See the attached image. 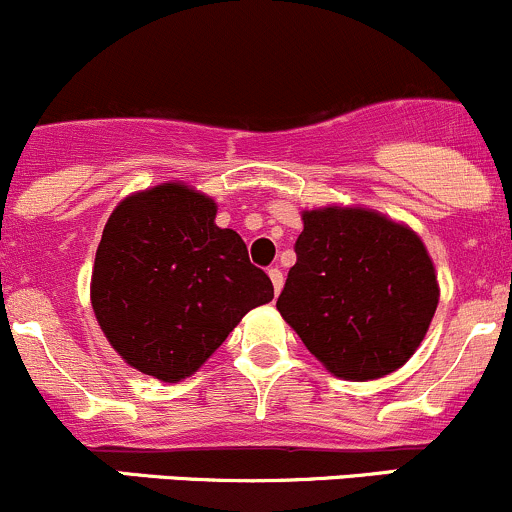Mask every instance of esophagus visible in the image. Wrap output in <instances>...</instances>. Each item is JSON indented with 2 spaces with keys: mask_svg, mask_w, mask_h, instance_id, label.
Masks as SVG:
<instances>
[{
  "mask_svg": "<svg viewBox=\"0 0 512 512\" xmlns=\"http://www.w3.org/2000/svg\"><path fill=\"white\" fill-rule=\"evenodd\" d=\"M267 274H270V279H272V287H274V292L279 294V289H282V284H284L282 270H279V267H270V270H267Z\"/></svg>",
  "mask_w": 512,
  "mask_h": 512,
  "instance_id": "obj_1",
  "label": "esophagus"
}]
</instances>
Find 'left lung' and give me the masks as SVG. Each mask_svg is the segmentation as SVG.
Wrapping results in <instances>:
<instances>
[{"instance_id": "1", "label": "left lung", "mask_w": 512, "mask_h": 512, "mask_svg": "<svg viewBox=\"0 0 512 512\" xmlns=\"http://www.w3.org/2000/svg\"><path fill=\"white\" fill-rule=\"evenodd\" d=\"M301 220L279 314L336 378L375 380L397 370L439 304L422 240L363 208H321Z\"/></svg>"}]
</instances>
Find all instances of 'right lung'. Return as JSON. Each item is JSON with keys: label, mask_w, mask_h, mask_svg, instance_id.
<instances>
[{"label": "right lung", "mask_w": 512, "mask_h": 512, "mask_svg": "<svg viewBox=\"0 0 512 512\" xmlns=\"http://www.w3.org/2000/svg\"><path fill=\"white\" fill-rule=\"evenodd\" d=\"M90 297L112 348L139 373L176 383L274 289L240 235L215 225L211 198L164 184L112 211Z\"/></svg>", "instance_id": "obj_1"}]
</instances>
